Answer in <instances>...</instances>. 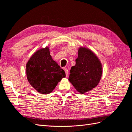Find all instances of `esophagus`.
<instances>
[{
	"label": "esophagus",
	"instance_id": "34e87169",
	"mask_svg": "<svg viewBox=\"0 0 132 132\" xmlns=\"http://www.w3.org/2000/svg\"><path fill=\"white\" fill-rule=\"evenodd\" d=\"M64 71H65V73H66V77H68V76H69V70L67 69H64Z\"/></svg>",
	"mask_w": 132,
	"mask_h": 132
}]
</instances>
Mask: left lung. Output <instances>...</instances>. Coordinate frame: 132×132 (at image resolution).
<instances>
[{"label":"left lung","instance_id":"obj_1","mask_svg":"<svg viewBox=\"0 0 132 132\" xmlns=\"http://www.w3.org/2000/svg\"><path fill=\"white\" fill-rule=\"evenodd\" d=\"M75 62L70 71L69 80L78 92L83 94L96 87L100 82L102 64L94 52L83 46L79 47Z\"/></svg>","mask_w":132,"mask_h":132}]
</instances>
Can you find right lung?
<instances>
[{
	"instance_id": "right-lung-1",
	"label": "right lung",
	"mask_w": 132,
	"mask_h": 132,
	"mask_svg": "<svg viewBox=\"0 0 132 132\" xmlns=\"http://www.w3.org/2000/svg\"><path fill=\"white\" fill-rule=\"evenodd\" d=\"M28 81L38 92L48 94L62 78L65 72L53 60L48 46L37 50L26 64Z\"/></svg>"
}]
</instances>
